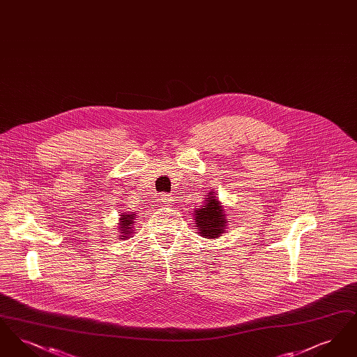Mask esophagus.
Wrapping results in <instances>:
<instances>
[{
  "mask_svg": "<svg viewBox=\"0 0 357 357\" xmlns=\"http://www.w3.org/2000/svg\"><path fill=\"white\" fill-rule=\"evenodd\" d=\"M160 202L163 204H171L174 202V197L172 194H167V192H163L160 195Z\"/></svg>",
  "mask_w": 357,
  "mask_h": 357,
  "instance_id": "obj_1",
  "label": "esophagus"
}]
</instances>
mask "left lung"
<instances>
[{"label": "left lung", "mask_w": 357, "mask_h": 357, "mask_svg": "<svg viewBox=\"0 0 357 357\" xmlns=\"http://www.w3.org/2000/svg\"><path fill=\"white\" fill-rule=\"evenodd\" d=\"M194 218V222L197 223L195 227H198L199 234L204 236V238L221 237L223 229L227 226V221L225 220L226 214H223L217 197L213 195L206 198L204 206L195 210Z\"/></svg>", "instance_id": "8db88e82"}]
</instances>
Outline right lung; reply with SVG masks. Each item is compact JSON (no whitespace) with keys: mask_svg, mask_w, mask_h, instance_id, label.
<instances>
[{"mask_svg":"<svg viewBox=\"0 0 357 357\" xmlns=\"http://www.w3.org/2000/svg\"><path fill=\"white\" fill-rule=\"evenodd\" d=\"M120 229V233L121 234H124V236H120V237H123V239H126V238H128V234H130V229H132L131 226L134 225V214L132 215H121V218H120V223H119Z\"/></svg>","mask_w":357,"mask_h":357,"instance_id":"obj_1","label":"right lung"}]
</instances>
